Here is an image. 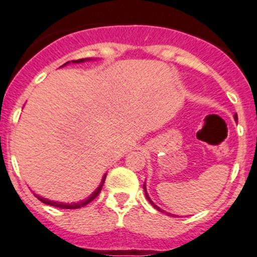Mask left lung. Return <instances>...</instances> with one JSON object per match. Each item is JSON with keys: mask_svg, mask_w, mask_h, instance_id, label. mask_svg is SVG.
<instances>
[{"mask_svg": "<svg viewBox=\"0 0 257 257\" xmlns=\"http://www.w3.org/2000/svg\"><path fill=\"white\" fill-rule=\"evenodd\" d=\"M234 119H235V120H237V119H238V117H237V114H235V115H234ZM143 189H145V195H146V198H147V200H149V201H150V203H151L152 206H154V207H155V209H156V210H159V211H163V210H161V209H160V207L157 206V205H155V203H154V202H152V201H151V198H150V197H149V193H147V189H146V184H143ZM168 215H170V214H168Z\"/></svg>", "mask_w": 257, "mask_h": 257, "instance_id": "left-lung-1", "label": "left lung"}]
</instances>
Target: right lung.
I'll list each match as a JSON object with an SVG mask.
<instances>
[{
    "label": "right lung",
    "instance_id": "right-lung-1",
    "mask_svg": "<svg viewBox=\"0 0 257 257\" xmlns=\"http://www.w3.org/2000/svg\"><path fill=\"white\" fill-rule=\"evenodd\" d=\"M85 60H87V59H80V60H75V61H73V62H84ZM88 60H89V59H88ZM66 64H69V61L66 62ZM66 64H64V65H66ZM105 178H106V175H103L102 180H101V184H100V186H98V187H97L96 191H94L93 193H92V195L89 196L88 198H85V200L80 201V202H78V203H59V202H55V201L47 200V198L39 197L38 195H36V197L38 198L39 201H42L43 203H46V205H51V206L60 207V209H79V207L85 206L87 203H89V202H91V201H93L94 198L97 197V196L100 195V192H101V189H102L103 183H105Z\"/></svg>",
    "mask_w": 257,
    "mask_h": 257
}]
</instances>
